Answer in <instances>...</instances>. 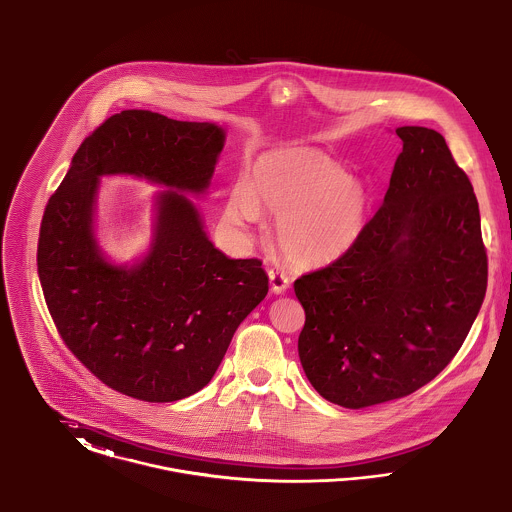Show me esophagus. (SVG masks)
<instances>
[{"mask_svg":"<svg viewBox=\"0 0 512 512\" xmlns=\"http://www.w3.org/2000/svg\"><path fill=\"white\" fill-rule=\"evenodd\" d=\"M269 280H271V290L275 294H284L290 288L288 276H284L282 273H278V271H273V269L269 271Z\"/></svg>","mask_w":512,"mask_h":512,"instance_id":"esophagus-1","label":"esophagus"}]
</instances>
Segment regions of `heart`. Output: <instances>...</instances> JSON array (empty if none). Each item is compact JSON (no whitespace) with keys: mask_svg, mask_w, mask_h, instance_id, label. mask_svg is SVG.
Masks as SVG:
<instances>
[{"mask_svg":"<svg viewBox=\"0 0 512 512\" xmlns=\"http://www.w3.org/2000/svg\"><path fill=\"white\" fill-rule=\"evenodd\" d=\"M278 222L276 243L284 259L317 269L341 259L366 226L368 195L325 154L296 148L259 159L249 185H236L226 200V218L247 230L259 216Z\"/></svg>","mask_w":512,"mask_h":512,"instance_id":"obj_1","label":"heart"}]
</instances>
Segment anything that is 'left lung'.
Returning <instances> with one entry per match:
<instances>
[{
  "instance_id": "left-lung-1",
  "label": "left lung",
  "mask_w": 512,
  "mask_h": 512,
  "mask_svg": "<svg viewBox=\"0 0 512 512\" xmlns=\"http://www.w3.org/2000/svg\"><path fill=\"white\" fill-rule=\"evenodd\" d=\"M384 204L335 263L294 282L302 368L331 403L360 409L417 392L460 351L487 290L468 175L446 140L401 126Z\"/></svg>"
}]
</instances>
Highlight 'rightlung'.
<instances>
[{"label": "right lung", "instance_id": "right-lung-1", "mask_svg": "<svg viewBox=\"0 0 512 512\" xmlns=\"http://www.w3.org/2000/svg\"><path fill=\"white\" fill-rule=\"evenodd\" d=\"M224 140L212 122L122 111L81 142L46 204L37 265L48 312L79 362L120 394L150 403L197 394L269 292L261 261L218 251L181 195L208 189ZM103 174L174 189L159 195L153 247L130 270L109 264L92 236Z\"/></svg>", "mask_w": 512, "mask_h": 512}]
</instances>
